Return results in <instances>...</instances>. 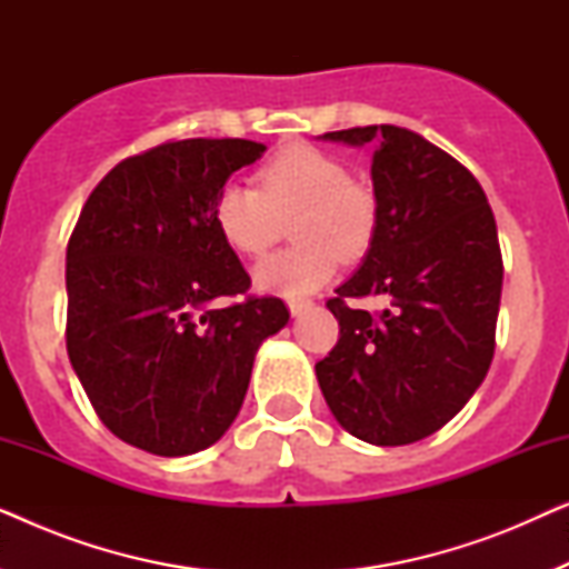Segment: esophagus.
<instances>
[{"instance_id": "obj_1", "label": "esophagus", "mask_w": 569, "mask_h": 569, "mask_svg": "<svg viewBox=\"0 0 569 569\" xmlns=\"http://www.w3.org/2000/svg\"><path fill=\"white\" fill-rule=\"evenodd\" d=\"M310 308V302L308 300H290V313L298 318L300 313H306V310Z\"/></svg>"}]
</instances>
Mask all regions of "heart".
<instances>
[{
	"mask_svg": "<svg viewBox=\"0 0 569 569\" xmlns=\"http://www.w3.org/2000/svg\"><path fill=\"white\" fill-rule=\"evenodd\" d=\"M259 186L228 181L217 191L212 217L224 243L240 256H261L292 220L298 246L263 259L253 282L263 292L306 298L337 274L339 256L360 259L376 240L378 201L355 183L349 168L313 144H290L259 168Z\"/></svg>",
	"mask_w": 569,
	"mask_h": 569,
	"instance_id": "obj_1",
	"label": "heart"
}]
</instances>
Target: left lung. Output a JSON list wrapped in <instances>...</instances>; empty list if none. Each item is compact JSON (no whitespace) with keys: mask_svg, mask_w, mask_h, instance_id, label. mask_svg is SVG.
<instances>
[{"mask_svg":"<svg viewBox=\"0 0 569 569\" xmlns=\"http://www.w3.org/2000/svg\"><path fill=\"white\" fill-rule=\"evenodd\" d=\"M372 144L378 230L326 302L339 341L316 362L331 415L372 446H409L466 407L495 355L502 253L477 178L415 131L380 123L323 134ZM378 297V315L352 299Z\"/></svg>","mask_w":569,"mask_h":569,"instance_id":"obj_1","label":"left lung"}]
</instances>
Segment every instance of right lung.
Returning <instances> with one entry per match:
<instances>
[{
  "label": "right lung",
  "instance_id": "right-lung-1",
  "mask_svg": "<svg viewBox=\"0 0 569 569\" xmlns=\"http://www.w3.org/2000/svg\"><path fill=\"white\" fill-rule=\"evenodd\" d=\"M251 139H181L121 160L67 246V352L100 422L154 456H191L243 407L261 341L290 321L217 230Z\"/></svg>",
  "mask_w": 569,
  "mask_h": 569
}]
</instances>
